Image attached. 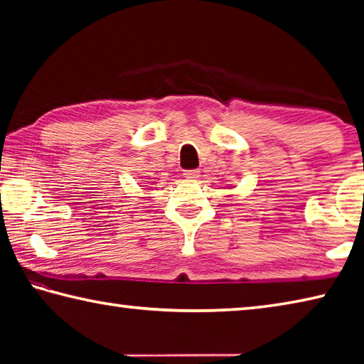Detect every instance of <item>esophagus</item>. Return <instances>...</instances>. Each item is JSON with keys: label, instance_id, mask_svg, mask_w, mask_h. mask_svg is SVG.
Here are the masks:
<instances>
[{"label": "esophagus", "instance_id": "34e87169", "mask_svg": "<svg viewBox=\"0 0 364 364\" xmlns=\"http://www.w3.org/2000/svg\"><path fill=\"white\" fill-rule=\"evenodd\" d=\"M184 176L188 178V180H197V178L200 176V171L199 170H186L184 171Z\"/></svg>", "mask_w": 364, "mask_h": 364}]
</instances>
